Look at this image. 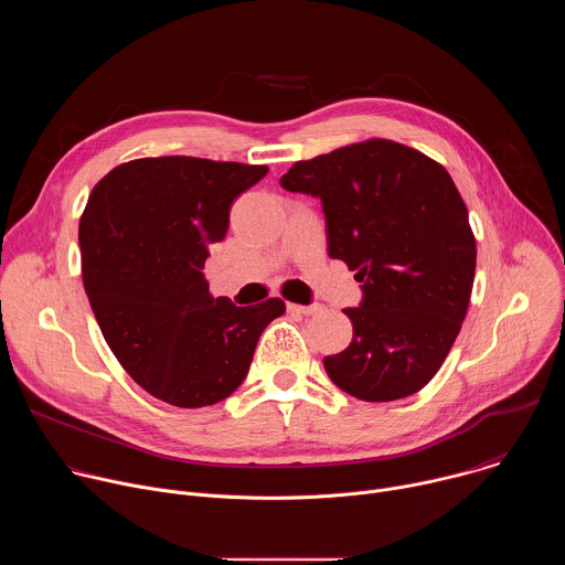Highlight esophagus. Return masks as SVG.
Listing matches in <instances>:
<instances>
[{
	"label": "esophagus",
	"instance_id": "34e87169",
	"mask_svg": "<svg viewBox=\"0 0 565 565\" xmlns=\"http://www.w3.org/2000/svg\"><path fill=\"white\" fill-rule=\"evenodd\" d=\"M288 310L290 312H297V315H315L321 310L319 303H310V306H301V303H288Z\"/></svg>",
	"mask_w": 565,
	"mask_h": 565
}]
</instances>
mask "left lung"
<instances>
[{"mask_svg":"<svg viewBox=\"0 0 565 565\" xmlns=\"http://www.w3.org/2000/svg\"><path fill=\"white\" fill-rule=\"evenodd\" d=\"M281 188L321 199L329 255L358 270L351 344L324 358L349 395L418 393L443 366L467 315L476 238L449 172L423 151L369 138L297 163Z\"/></svg>","mask_w":565,"mask_h":565,"instance_id":"obj_1","label":"left lung"}]
</instances>
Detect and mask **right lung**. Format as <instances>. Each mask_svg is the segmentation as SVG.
<instances>
[{
  "mask_svg": "<svg viewBox=\"0 0 565 565\" xmlns=\"http://www.w3.org/2000/svg\"><path fill=\"white\" fill-rule=\"evenodd\" d=\"M266 174L232 160L136 158L96 183L79 216L98 327L131 380L168 405L199 409L236 391L259 335L286 312L279 297L244 308L214 299L203 277L232 201Z\"/></svg>",
  "mask_w": 565,
  "mask_h": 565,
  "instance_id": "add662e5",
  "label": "right lung"
}]
</instances>
